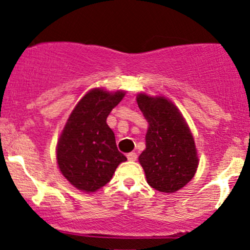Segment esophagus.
<instances>
[{
    "mask_svg": "<svg viewBox=\"0 0 250 250\" xmlns=\"http://www.w3.org/2000/svg\"><path fill=\"white\" fill-rule=\"evenodd\" d=\"M127 157H128V160L129 161H136V159H137V154L136 153H129L128 155H127Z\"/></svg>",
    "mask_w": 250,
    "mask_h": 250,
    "instance_id": "1",
    "label": "esophagus"
}]
</instances>
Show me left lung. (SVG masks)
<instances>
[{
  "label": "left lung",
  "instance_id": "obj_1",
  "mask_svg": "<svg viewBox=\"0 0 250 250\" xmlns=\"http://www.w3.org/2000/svg\"><path fill=\"white\" fill-rule=\"evenodd\" d=\"M137 104L149 123L146 149L139 157L148 185L162 193L177 191L193 179L199 165L190 130L165 97L140 94Z\"/></svg>",
  "mask_w": 250,
  "mask_h": 250
}]
</instances>
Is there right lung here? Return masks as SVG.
Returning a JSON list of instances; mask_svg holds the SVG:
<instances>
[{
  "instance_id": "1",
  "label": "right lung",
  "mask_w": 250,
  "mask_h": 250,
  "mask_svg": "<svg viewBox=\"0 0 250 250\" xmlns=\"http://www.w3.org/2000/svg\"><path fill=\"white\" fill-rule=\"evenodd\" d=\"M123 91L94 89L76 104L57 143V163L74 187L93 193L105 186L127 157L116 147L107 117L121 102Z\"/></svg>"
}]
</instances>
